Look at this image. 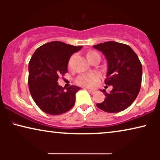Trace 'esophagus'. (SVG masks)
<instances>
[{
    "label": "esophagus",
    "mask_w": 160,
    "mask_h": 160,
    "mask_svg": "<svg viewBox=\"0 0 160 160\" xmlns=\"http://www.w3.org/2000/svg\"><path fill=\"white\" fill-rule=\"evenodd\" d=\"M87 91H88L90 94H92H92H95V91L92 90V89H87Z\"/></svg>",
    "instance_id": "34e87169"
}]
</instances>
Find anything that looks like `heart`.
Instances as JSON below:
<instances>
[{
    "label": "heart",
    "mask_w": 160,
    "mask_h": 160,
    "mask_svg": "<svg viewBox=\"0 0 160 160\" xmlns=\"http://www.w3.org/2000/svg\"><path fill=\"white\" fill-rule=\"evenodd\" d=\"M98 55H99V54H98L97 52L91 51L87 53V58H88L89 60L90 59L94 58V57L98 56ZM74 57L75 56L73 55L71 58V59H70L69 62H68L69 66H71L72 62H73ZM98 79H99V76H98L97 74H89V75H84V76H80V77L78 78L77 82L78 84L81 85H83V86L84 87H92L94 86L95 82H97Z\"/></svg>",
    "instance_id": "1"
}]
</instances>
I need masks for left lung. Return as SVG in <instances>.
I'll list each match as a JSON object with an SVG mask.
<instances>
[{
  "mask_svg": "<svg viewBox=\"0 0 160 160\" xmlns=\"http://www.w3.org/2000/svg\"><path fill=\"white\" fill-rule=\"evenodd\" d=\"M102 52L108 63L105 84L112 85L107 93L105 89L104 101L97 103L98 108L108 113L125 110L136 99L141 86L142 65L138 57L130 46L115 41L94 45Z\"/></svg>",
  "mask_w": 160,
  "mask_h": 160,
  "instance_id": "left-lung-1",
  "label": "left lung"
}]
</instances>
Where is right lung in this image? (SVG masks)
<instances>
[{
  "instance_id": "1",
  "label": "right lung",
  "mask_w": 160,
  "mask_h": 160,
  "mask_svg": "<svg viewBox=\"0 0 160 160\" xmlns=\"http://www.w3.org/2000/svg\"><path fill=\"white\" fill-rule=\"evenodd\" d=\"M82 48L55 41L41 46L32 54L28 65L30 92L38 108L47 114H62L75 104L80 87L71 86L65 89L58 81L68 72L72 54Z\"/></svg>"
}]
</instances>
